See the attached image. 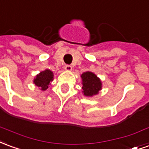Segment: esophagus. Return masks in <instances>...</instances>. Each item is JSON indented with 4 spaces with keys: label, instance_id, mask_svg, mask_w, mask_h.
Wrapping results in <instances>:
<instances>
[{
    "label": "esophagus",
    "instance_id": "34e87169",
    "mask_svg": "<svg viewBox=\"0 0 149 149\" xmlns=\"http://www.w3.org/2000/svg\"><path fill=\"white\" fill-rule=\"evenodd\" d=\"M64 69H65L67 72H71L72 69V67L71 65H65Z\"/></svg>",
    "mask_w": 149,
    "mask_h": 149
}]
</instances>
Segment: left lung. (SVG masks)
<instances>
[{
  "mask_svg": "<svg viewBox=\"0 0 149 149\" xmlns=\"http://www.w3.org/2000/svg\"><path fill=\"white\" fill-rule=\"evenodd\" d=\"M82 89L86 97H92L98 93L102 89V81L92 72H85L81 74Z\"/></svg>",
  "mask_w": 149,
  "mask_h": 149,
  "instance_id": "obj_1",
  "label": "left lung"
}]
</instances>
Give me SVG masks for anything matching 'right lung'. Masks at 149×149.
I'll use <instances>...</instances> for the list:
<instances>
[{
	"label": "right lung",
	"instance_id": "obj_1",
	"mask_svg": "<svg viewBox=\"0 0 149 149\" xmlns=\"http://www.w3.org/2000/svg\"><path fill=\"white\" fill-rule=\"evenodd\" d=\"M53 72L49 69H46L44 71L39 72L36 77L34 79V84L40 88L41 90H46L48 88L51 81H53Z\"/></svg>",
	"mask_w": 149,
	"mask_h": 149
}]
</instances>
